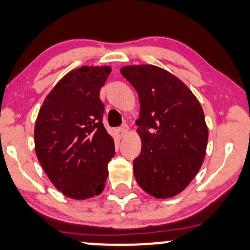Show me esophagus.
Here are the masks:
<instances>
[{"label":"esophagus","mask_w":250,"mask_h":250,"mask_svg":"<svg viewBox=\"0 0 250 250\" xmlns=\"http://www.w3.org/2000/svg\"><path fill=\"white\" fill-rule=\"evenodd\" d=\"M128 130H129V128L127 125H122L121 127L119 128V131H120V134H121V136H125L128 132Z\"/></svg>","instance_id":"34e87169"}]
</instances>
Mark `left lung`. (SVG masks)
Wrapping results in <instances>:
<instances>
[{
	"label": "left lung",
	"mask_w": 250,
	"mask_h": 250,
	"mask_svg": "<svg viewBox=\"0 0 250 250\" xmlns=\"http://www.w3.org/2000/svg\"><path fill=\"white\" fill-rule=\"evenodd\" d=\"M121 74L137 91L141 104L136 181L154 197H173L203 164L209 137L203 109L187 85L162 68L128 65Z\"/></svg>",
	"instance_id": "1"
}]
</instances>
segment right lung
Listing matches in <instances>:
<instances>
[{
  "instance_id": "right-lung-1",
  "label": "right lung",
  "mask_w": 250,
  "mask_h": 250,
  "mask_svg": "<svg viewBox=\"0 0 250 250\" xmlns=\"http://www.w3.org/2000/svg\"><path fill=\"white\" fill-rule=\"evenodd\" d=\"M109 67H84L68 72L39 110L34 144L40 165L63 195L85 200L105 188L114 141L103 125L100 88Z\"/></svg>"
}]
</instances>
